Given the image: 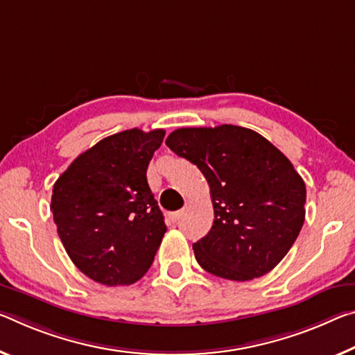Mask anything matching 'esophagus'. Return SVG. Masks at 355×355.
Here are the masks:
<instances>
[{
    "label": "esophagus",
    "instance_id": "1",
    "mask_svg": "<svg viewBox=\"0 0 355 355\" xmlns=\"http://www.w3.org/2000/svg\"><path fill=\"white\" fill-rule=\"evenodd\" d=\"M183 215V211H173V213H171V215H168V219H171L172 223H175V221H178L180 219V216Z\"/></svg>",
    "mask_w": 355,
    "mask_h": 355
}]
</instances>
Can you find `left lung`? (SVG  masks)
I'll return each mask as SVG.
<instances>
[{"label":"left lung","mask_w":355,"mask_h":355,"mask_svg":"<svg viewBox=\"0 0 355 355\" xmlns=\"http://www.w3.org/2000/svg\"><path fill=\"white\" fill-rule=\"evenodd\" d=\"M166 145L199 167L215 219L193 245L208 273L232 281L262 277L281 262L305 221L306 188L294 166L248 128H180Z\"/></svg>","instance_id":"1"}]
</instances>
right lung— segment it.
I'll use <instances>...</instances> for the list:
<instances>
[{
	"label": "right lung",
	"instance_id": "add662e5",
	"mask_svg": "<svg viewBox=\"0 0 355 355\" xmlns=\"http://www.w3.org/2000/svg\"><path fill=\"white\" fill-rule=\"evenodd\" d=\"M164 129H128L77 156L53 184V221L67 256L105 286H128L147 273L166 224L147 182Z\"/></svg>",
	"mask_w": 355,
	"mask_h": 355
}]
</instances>
